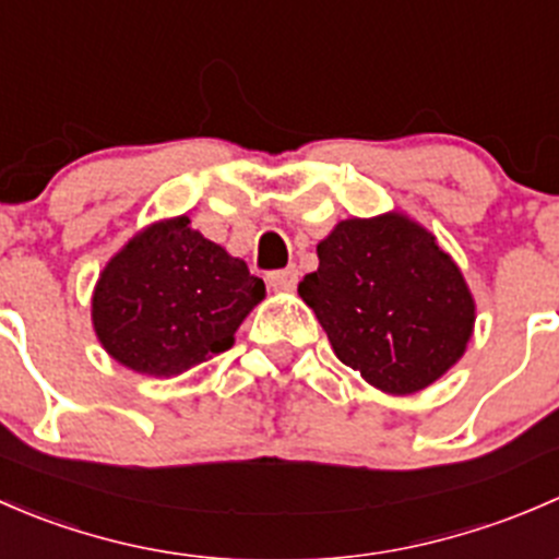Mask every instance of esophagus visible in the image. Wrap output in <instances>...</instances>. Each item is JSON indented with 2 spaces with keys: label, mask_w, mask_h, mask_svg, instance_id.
Returning <instances> with one entry per match:
<instances>
[{
  "label": "esophagus",
  "mask_w": 559,
  "mask_h": 559,
  "mask_svg": "<svg viewBox=\"0 0 559 559\" xmlns=\"http://www.w3.org/2000/svg\"><path fill=\"white\" fill-rule=\"evenodd\" d=\"M297 278H300V270L292 264L286 270H275V273L267 275V284L273 286L275 292H292L297 286Z\"/></svg>",
  "instance_id": "1"
}]
</instances>
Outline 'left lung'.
Returning <instances> with one entry per match:
<instances>
[{"mask_svg": "<svg viewBox=\"0 0 559 559\" xmlns=\"http://www.w3.org/2000/svg\"><path fill=\"white\" fill-rule=\"evenodd\" d=\"M300 297L335 357L386 394L436 384L465 354L476 300L436 235L400 211L346 218L316 246Z\"/></svg>", "mask_w": 559, "mask_h": 559, "instance_id": "left-lung-1", "label": "left lung"}]
</instances>
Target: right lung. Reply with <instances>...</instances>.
Here are the masks:
<instances>
[{
  "label": "right lung",
  "instance_id": "1",
  "mask_svg": "<svg viewBox=\"0 0 559 559\" xmlns=\"http://www.w3.org/2000/svg\"><path fill=\"white\" fill-rule=\"evenodd\" d=\"M264 295L243 259L173 216L112 253L94 286L92 324L118 365L173 379L233 348Z\"/></svg>",
  "mask_w": 559,
  "mask_h": 559
}]
</instances>
